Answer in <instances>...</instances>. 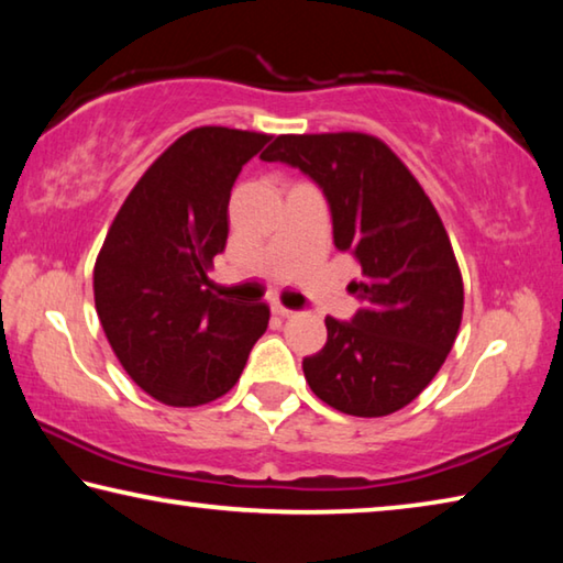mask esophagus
<instances>
[{
    "mask_svg": "<svg viewBox=\"0 0 563 563\" xmlns=\"http://www.w3.org/2000/svg\"><path fill=\"white\" fill-rule=\"evenodd\" d=\"M273 312H275V316H280V318H292L295 316V310L285 308V305H280V302L273 305Z\"/></svg>",
    "mask_w": 563,
    "mask_h": 563,
    "instance_id": "obj_1",
    "label": "esophagus"
}]
</instances>
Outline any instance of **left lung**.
I'll use <instances>...</instances> for the list:
<instances>
[{
	"instance_id": "1",
	"label": "left lung",
	"mask_w": 563,
	"mask_h": 563,
	"mask_svg": "<svg viewBox=\"0 0 563 563\" xmlns=\"http://www.w3.org/2000/svg\"><path fill=\"white\" fill-rule=\"evenodd\" d=\"M300 168L328 198L335 247L360 263L352 320L325 318L328 342L302 360L322 402L385 417L440 373L460 332L464 285L450 235L424 188L369 133L278 136L261 156Z\"/></svg>"
}]
</instances>
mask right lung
<instances>
[{"instance_id":"right-lung-1","label":"right lung","mask_w":563,"mask_h":563,"mask_svg":"<svg viewBox=\"0 0 563 563\" xmlns=\"http://www.w3.org/2000/svg\"><path fill=\"white\" fill-rule=\"evenodd\" d=\"M268 133L201 126L174 141L123 201L93 265L111 350L170 407L223 397L268 328L265 302L221 298L208 278L228 241V201Z\"/></svg>"}]
</instances>
